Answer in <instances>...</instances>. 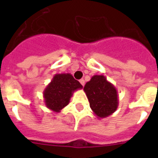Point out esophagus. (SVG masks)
Wrapping results in <instances>:
<instances>
[{"label": "esophagus", "mask_w": 158, "mask_h": 158, "mask_svg": "<svg viewBox=\"0 0 158 158\" xmlns=\"http://www.w3.org/2000/svg\"><path fill=\"white\" fill-rule=\"evenodd\" d=\"M79 81H80V83L81 84V85H83V86L85 85V80H84V79H81Z\"/></svg>", "instance_id": "obj_1"}]
</instances>
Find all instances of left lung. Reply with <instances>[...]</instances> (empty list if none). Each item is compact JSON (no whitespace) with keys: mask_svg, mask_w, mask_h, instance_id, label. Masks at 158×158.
I'll use <instances>...</instances> for the list:
<instances>
[{"mask_svg":"<svg viewBox=\"0 0 158 158\" xmlns=\"http://www.w3.org/2000/svg\"><path fill=\"white\" fill-rule=\"evenodd\" d=\"M89 105L98 118H106L118 108V92L104 75H94L84 87Z\"/></svg>","mask_w":158,"mask_h":158,"instance_id":"8db88e82","label":"left lung"}]
</instances>
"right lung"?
<instances>
[{
	"mask_svg": "<svg viewBox=\"0 0 158 158\" xmlns=\"http://www.w3.org/2000/svg\"><path fill=\"white\" fill-rule=\"evenodd\" d=\"M82 88L70 73H57L43 91L46 107L54 112H60L69 104L73 93Z\"/></svg>",
	"mask_w": 158,
	"mask_h": 158,
	"instance_id": "obj_1",
	"label": "right lung"
}]
</instances>
